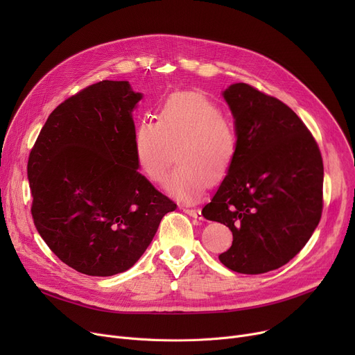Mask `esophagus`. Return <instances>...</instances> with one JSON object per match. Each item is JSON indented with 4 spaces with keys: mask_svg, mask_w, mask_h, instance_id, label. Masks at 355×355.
Returning a JSON list of instances; mask_svg holds the SVG:
<instances>
[{
    "mask_svg": "<svg viewBox=\"0 0 355 355\" xmlns=\"http://www.w3.org/2000/svg\"><path fill=\"white\" fill-rule=\"evenodd\" d=\"M185 213H187L189 216H191V217H194V218H198V220H201L202 218V214H201V210H198V209H182Z\"/></svg>",
    "mask_w": 355,
    "mask_h": 355,
    "instance_id": "esophagus-1",
    "label": "esophagus"
}]
</instances>
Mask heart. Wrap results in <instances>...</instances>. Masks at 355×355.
<instances>
[{
  "instance_id": "1",
  "label": "heart",
  "mask_w": 355,
  "mask_h": 355,
  "mask_svg": "<svg viewBox=\"0 0 355 355\" xmlns=\"http://www.w3.org/2000/svg\"><path fill=\"white\" fill-rule=\"evenodd\" d=\"M239 135L221 107L197 92H177L159 109L158 119L141 121L134 132L139 171L162 184L178 153L180 165L166 182L173 197L197 201L213 182L226 178L239 154Z\"/></svg>"
}]
</instances>
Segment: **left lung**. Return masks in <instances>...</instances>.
I'll return each instance as SVG.
<instances>
[{
    "label": "left lung",
    "mask_w": 355,
    "mask_h": 355,
    "mask_svg": "<svg viewBox=\"0 0 355 355\" xmlns=\"http://www.w3.org/2000/svg\"><path fill=\"white\" fill-rule=\"evenodd\" d=\"M223 98L234 118L239 154L202 216L233 233L230 249L218 256L223 265L245 275L266 273L300 253L318 226L322 157L284 102L246 83L230 85Z\"/></svg>",
    "instance_id": "1"
}]
</instances>
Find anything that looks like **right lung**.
Returning a JSON list of instances; mask_svg holds the SVG:
<instances>
[{"mask_svg":"<svg viewBox=\"0 0 355 355\" xmlns=\"http://www.w3.org/2000/svg\"><path fill=\"white\" fill-rule=\"evenodd\" d=\"M129 82L103 80L55 107L27 165L37 232L63 263L89 276L132 268L177 204L142 174Z\"/></svg>","mask_w":355,"mask_h":355,"instance_id":"add662e5","label":"right lung"}]
</instances>
